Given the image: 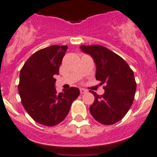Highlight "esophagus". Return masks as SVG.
Here are the masks:
<instances>
[{
	"label": "esophagus",
	"mask_w": 157,
	"mask_h": 157,
	"mask_svg": "<svg viewBox=\"0 0 157 157\" xmlns=\"http://www.w3.org/2000/svg\"><path fill=\"white\" fill-rule=\"evenodd\" d=\"M80 91L81 94H82L87 93V90H86V89H80Z\"/></svg>",
	"instance_id": "34e87169"
}]
</instances>
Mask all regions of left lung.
<instances>
[{"mask_svg": "<svg viewBox=\"0 0 157 157\" xmlns=\"http://www.w3.org/2000/svg\"><path fill=\"white\" fill-rule=\"evenodd\" d=\"M96 63V79L105 84V93L94 95L90 112L102 125H113L125 117L134 102L136 83L132 69L120 56L100 45L80 46Z\"/></svg>", "mask_w": 157, "mask_h": 157, "instance_id": "left-lung-1", "label": "left lung"}]
</instances>
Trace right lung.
I'll list each match as a JSON object with an SVG mask.
<instances>
[{"mask_svg":"<svg viewBox=\"0 0 157 157\" xmlns=\"http://www.w3.org/2000/svg\"><path fill=\"white\" fill-rule=\"evenodd\" d=\"M67 46L53 45L34 53L20 72L18 92L26 112L37 122L48 127L59 124L69 112L80 90L71 87L57 93L55 75L59 74Z\"/></svg>","mask_w":157,"mask_h":157,"instance_id":"obj_1","label":"right lung"}]
</instances>
